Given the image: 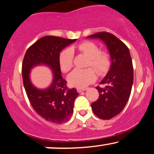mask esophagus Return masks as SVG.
I'll return each mask as SVG.
<instances>
[{"label": "esophagus", "mask_w": 154, "mask_h": 154, "mask_svg": "<svg viewBox=\"0 0 154 154\" xmlns=\"http://www.w3.org/2000/svg\"><path fill=\"white\" fill-rule=\"evenodd\" d=\"M87 90V88H77V91L78 92V93H80V92H82V91H85Z\"/></svg>", "instance_id": "1"}]
</instances>
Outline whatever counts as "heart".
Listing matches in <instances>:
<instances>
[{"mask_svg":"<svg viewBox=\"0 0 154 154\" xmlns=\"http://www.w3.org/2000/svg\"><path fill=\"white\" fill-rule=\"evenodd\" d=\"M75 48L88 57L87 66H93L99 75H103L108 72L111 64L110 57L106 52L100 51L98 45L92 42L84 41L76 45ZM74 49L75 48H68L63 50L59 54L60 68L65 73L70 71L73 66ZM94 70L93 68L75 69L68 76L69 82L75 87H85L96 79L97 74Z\"/></svg>","mask_w":154,"mask_h":154,"instance_id":"1","label":"heart"}]
</instances>
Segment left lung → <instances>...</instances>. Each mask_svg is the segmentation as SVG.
Wrapping results in <instances>:
<instances>
[{"label": "left lung", "instance_id": "8db88e82", "mask_svg": "<svg viewBox=\"0 0 154 154\" xmlns=\"http://www.w3.org/2000/svg\"><path fill=\"white\" fill-rule=\"evenodd\" d=\"M88 38L101 40L110 54V69L100 82L106 86H97L99 97L91 104L92 110L98 117L110 119L123 110L131 93L133 84L131 56L127 45L111 33L101 32Z\"/></svg>", "mask_w": 154, "mask_h": 154}]
</instances>
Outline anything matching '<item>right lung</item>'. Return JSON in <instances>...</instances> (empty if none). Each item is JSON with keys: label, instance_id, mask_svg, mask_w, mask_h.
Returning <instances> with one entry per match:
<instances>
[{"label": "right lung", "instance_id": "add662e5", "mask_svg": "<svg viewBox=\"0 0 154 154\" xmlns=\"http://www.w3.org/2000/svg\"><path fill=\"white\" fill-rule=\"evenodd\" d=\"M76 40L45 36L27 49L23 59L22 79L28 99L39 115L50 122L64 123L73 114L74 103L79 94L75 88L66 87V81L61 75L59 57L65 47ZM38 65H45L52 69L53 82L45 89L35 88L29 79L31 69Z\"/></svg>", "mask_w": 154, "mask_h": 154}]
</instances>
